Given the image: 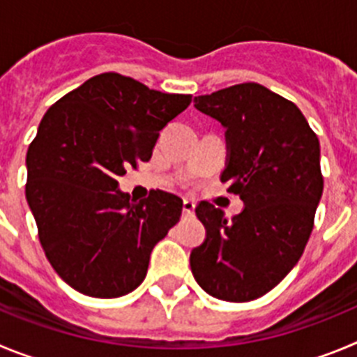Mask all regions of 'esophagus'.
Returning <instances> with one entry per match:
<instances>
[{"label": "esophagus", "mask_w": 357, "mask_h": 357, "mask_svg": "<svg viewBox=\"0 0 357 357\" xmlns=\"http://www.w3.org/2000/svg\"><path fill=\"white\" fill-rule=\"evenodd\" d=\"M194 210L195 202L192 201V199H185V201H183V215H185V217H192V215H194Z\"/></svg>", "instance_id": "1"}]
</instances>
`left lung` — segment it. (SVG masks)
<instances>
[{
  "instance_id": "left-lung-1",
  "label": "left lung",
  "mask_w": 357,
  "mask_h": 357,
  "mask_svg": "<svg viewBox=\"0 0 357 357\" xmlns=\"http://www.w3.org/2000/svg\"><path fill=\"white\" fill-rule=\"evenodd\" d=\"M194 105L226 128L220 179L243 210L227 220L199 202L206 238L190 252L192 274L211 297L255 301L284 279L310 240L324 190L319 139L294 102L259 83L197 96Z\"/></svg>"
}]
</instances>
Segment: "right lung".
Masks as SVG:
<instances>
[{"label": "right lung", "instance_id": "obj_1", "mask_svg": "<svg viewBox=\"0 0 357 357\" xmlns=\"http://www.w3.org/2000/svg\"><path fill=\"white\" fill-rule=\"evenodd\" d=\"M190 102L102 73L44 114L26 153V201L46 258L79 294L133 291L153 247L181 217L178 195L156 190L133 201L117 178L151 160L160 131Z\"/></svg>", "mask_w": 357, "mask_h": 357}]
</instances>
